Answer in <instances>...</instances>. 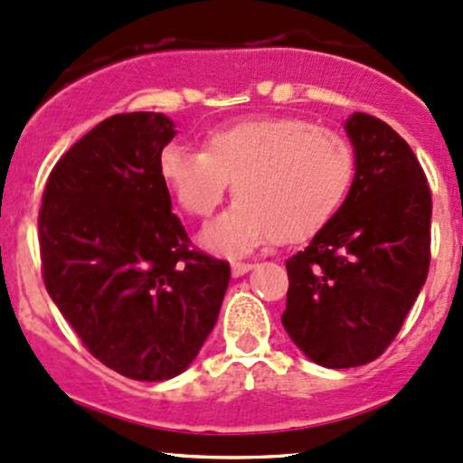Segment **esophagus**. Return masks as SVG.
Listing matches in <instances>:
<instances>
[{"label": "esophagus", "instance_id": "obj_1", "mask_svg": "<svg viewBox=\"0 0 463 463\" xmlns=\"http://www.w3.org/2000/svg\"><path fill=\"white\" fill-rule=\"evenodd\" d=\"M252 267H254L252 263H232L231 269H232V276H235V278H241V276H246L248 271L252 269Z\"/></svg>", "mask_w": 463, "mask_h": 463}]
</instances>
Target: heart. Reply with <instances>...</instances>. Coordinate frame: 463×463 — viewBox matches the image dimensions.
<instances>
[{
    "mask_svg": "<svg viewBox=\"0 0 463 463\" xmlns=\"http://www.w3.org/2000/svg\"><path fill=\"white\" fill-rule=\"evenodd\" d=\"M157 172L189 217H209L228 181L237 200L204 228L200 243L246 256L276 241H302L341 209L354 181V150L341 133L291 116L228 122L204 133L203 153L168 144Z\"/></svg>",
    "mask_w": 463,
    "mask_h": 463,
    "instance_id": "obj_1",
    "label": "heart"
}]
</instances>
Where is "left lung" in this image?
<instances>
[{
    "instance_id": "8db88e82",
    "label": "left lung",
    "mask_w": 463,
    "mask_h": 463,
    "mask_svg": "<svg viewBox=\"0 0 463 463\" xmlns=\"http://www.w3.org/2000/svg\"><path fill=\"white\" fill-rule=\"evenodd\" d=\"M354 181L341 209L287 260L282 326L327 369L375 360L392 343L429 271L431 194L408 142L369 114L345 120Z\"/></svg>"
}]
</instances>
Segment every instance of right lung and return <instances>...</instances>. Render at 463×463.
<instances>
[{
    "label": "right lung",
    "instance_id": "add662e5",
    "mask_svg": "<svg viewBox=\"0 0 463 463\" xmlns=\"http://www.w3.org/2000/svg\"><path fill=\"white\" fill-rule=\"evenodd\" d=\"M175 136L157 111L103 120L55 164L38 215L53 304L94 358L137 382L196 360L231 280L172 213L157 159Z\"/></svg>",
    "mask_w": 463,
    "mask_h": 463
}]
</instances>
